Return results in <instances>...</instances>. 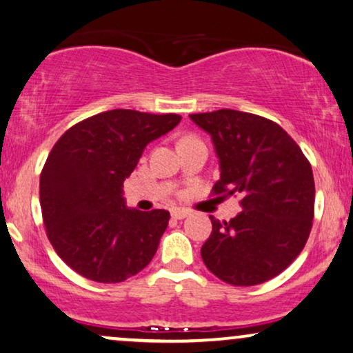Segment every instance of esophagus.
<instances>
[{"label": "esophagus", "instance_id": "esophagus-1", "mask_svg": "<svg viewBox=\"0 0 353 353\" xmlns=\"http://www.w3.org/2000/svg\"><path fill=\"white\" fill-rule=\"evenodd\" d=\"M171 216L174 218V220H184L185 216H189V212L184 208H174L171 212Z\"/></svg>", "mask_w": 353, "mask_h": 353}]
</instances>
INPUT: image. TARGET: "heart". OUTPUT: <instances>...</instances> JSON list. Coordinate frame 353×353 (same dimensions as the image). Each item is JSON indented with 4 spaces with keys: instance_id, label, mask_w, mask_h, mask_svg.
Segmentation results:
<instances>
[{
    "instance_id": "1",
    "label": "heart",
    "mask_w": 353,
    "mask_h": 353,
    "mask_svg": "<svg viewBox=\"0 0 353 353\" xmlns=\"http://www.w3.org/2000/svg\"><path fill=\"white\" fill-rule=\"evenodd\" d=\"M185 138H194V137H185ZM185 138H182V140H185Z\"/></svg>"
}]
</instances>
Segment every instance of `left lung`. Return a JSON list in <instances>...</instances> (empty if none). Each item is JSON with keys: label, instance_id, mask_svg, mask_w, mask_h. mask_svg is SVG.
I'll return each mask as SVG.
<instances>
[{"label": "left lung", "instance_id": "8db88e82", "mask_svg": "<svg viewBox=\"0 0 353 353\" xmlns=\"http://www.w3.org/2000/svg\"><path fill=\"white\" fill-rule=\"evenodd\" d=\"M210 133L220 179L213 195L239 194L243 212L230 221L213 216L202 246L207 269L234 287L264 283L303 251L314 218V177L296 141L261 115L220 109L190 114Z\"/></svg>", "mask_w": 353, "mask_h": 353}]
</instances>
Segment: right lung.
<instances>
[{
  "instance_id": "obj_1",
  "label": "right lung",
  "mask_w": 353,
  "mask_h": 353,
  "mask_svg": "<svg viewBox=\"0 0 353 353\" xmlns=\"http://www.w3.org/2000/svg\"><path fill=\"white\" fill-rule=\"evenodd\" d=\"M181 119L107 110L73 125L53 146L40 174V208L48 241L77 274L119 283L150 264L169 212L127 208L122 187L145 146Z\"/></svg>"
}]
</instances>
